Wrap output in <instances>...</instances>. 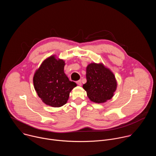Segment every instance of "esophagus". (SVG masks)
<instances>
[{
    "label": "esophagus",
    "mask_w": 156,
    "mask_h": 156,
    "mask_svg": "<svg viewBox=\"0 0 156 156\" xmlns=\"http://www.w3.org/2000/svg\"><path fill=\"white\" fill-rule=\"evenodd\" d=\"M76 83V84H77L78 85H79V86H81V84H82L81 80H78V81H77Z\"/></svg>",
    "instance_id": "obj_1"
}]
</instances>
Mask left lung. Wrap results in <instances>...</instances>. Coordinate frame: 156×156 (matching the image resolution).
Listing matches in <instances>:
<instances>
[{"label": "left lung", "instance_id": "left-lung-1", "mask_svg": "<svg viewBox=\"0 0 156 156\" xmlns=\"http://www.w3.org/2000/svg\"><path fill=\"white\" fill-rule=\"evenodd\" d=\"M86 76L87 82L83 87L91 101L103 103L113 97L117 89V81L114 73L102 63L89 64Z\"/></svg>", "mask_w": 156, "mask_h": 156}]
</instances>
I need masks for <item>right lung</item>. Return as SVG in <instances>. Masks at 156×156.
I'll return each mask as SVG.
<instances>
[{
	"mask_svg": "<svg viewBox=\"0 0 156 156\" xmlns=\"http://www.w3.org/2000/svg\"><path fill=\"white\" fill-rule=\"evenodd\" d=\"M65 62L52 55L36 71L33 84L38 96L46 105L58 107L67 102L70 93L76 84L64 73Z\"/></svg>",
	"mask_w": 156,
	"mask_h": 156,
	"instance_id": "1",
	"label": "right lung"
}]
</instances>
